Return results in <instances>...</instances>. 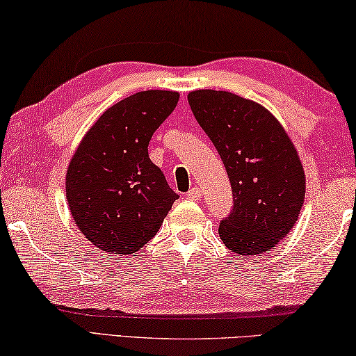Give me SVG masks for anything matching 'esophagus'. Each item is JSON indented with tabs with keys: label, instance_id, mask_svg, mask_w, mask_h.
Returning <instances> with one entry per match:
<instances>
[{
	"label": "esophagus",
	"instance_id": "obj_1",
	"mask_svg": "<svg viewBox=\"0 0 356 356\" xmlns=\"http://www.w3.org/2000/svg\"><path fill=\"white\" fill-rule=\"evenodd\" d=\"M186 196H188V199L191 200H199L200 196H202V190L195 186V188H191L188 193H186Z\"/></svg>",
	"mask_w": 356,
	"mask_h": 356
}]
</instances>
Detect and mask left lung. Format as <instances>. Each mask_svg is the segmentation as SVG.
Returning <instances> with one entry per match:
<instances>
[{
  "mask_svg": "<svg viewBox=\"0 0 356 356\" xmlns=\"http://www.w3.org/2000/svg\"><path fill=\"white\" fill-rule=\"evenodd\" d=\"M195 118L227 171L234 207L219 222L225 248L258 255L293 229L305 197V176L288 134L273 113L229 92L188 95Z\"/></svg>",
  "mask_w": 356,
  "mask_h": 356,
  "instance_id": "1",
  "label": "left lung"
}]
</instances>
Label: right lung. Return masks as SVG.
<instances>
[{"instance_id": "add662e5", "label": "right lung", "mask_w": 356, "mask_h": 356, "mask_svg": "<svg viewBox=\"0 0 356 356\" xmlns=\"http://www.w3.org/2000/svg\"><path fill=\"white\" fill-rule=\"evenodd\" d=\"M177 101V92L146 90L116 102L71 159L65 185L71 215L101 250L135 254L179 199L147 154L154 132Z\"/></svg>"}]
</instances>
